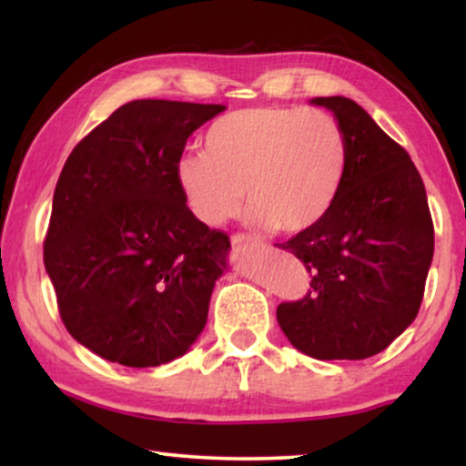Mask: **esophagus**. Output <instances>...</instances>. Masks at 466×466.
I'll list each match as a JSON object with an SVG mask.
<instances>
[{"mask_svg":"<svg viewBox=\"0 0 466 466\" xmlns=\"http://www.w3.org/2000/svg\"><path fill=\"white\" fill-rule=\"evenodd\" d=\"M231 241H233V246H238V248H260L263 246L260 244V239L252 238V235H244V233H235Z\"/></svg>","mask_w":466,"mask_h":466,"instance_id":"1","label":"esophagus"}]
</instances>
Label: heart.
I'll use <instances>...</instances> for the list:
<instances>
[{
	"label": "heart",
	"instance_id": "heart-1",
	"mask_svg": "<svg viewBox=\"0 0 466 466\" xmlns=\"http://www.w3.org/2000/svg\"><path fill=\"white\" fill-rule=\"evenodd\" d=\"M203 152L176 163L188 212L208 227L246 201L254 225L282 233L314 228L335 206L348 171V139L333 114L301 106H257L208 127Z\"/></svg>",
	"mask_w": 466,
	"mask_h": 466
}]
</instances>
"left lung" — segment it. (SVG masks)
<instances>
[{
    "label": "left lung",
    "mask_w": 466,
    "mask_h": 466,
    "mask_svg": "<svg viewBox=\"0 0 466 466\" xmlns=\"http://www.w3.org/2000/svg\"><path fill=\"white\" fill-rule=\"evenodd\" d=\"M348 139V171L330 212L282 250L309 271V290L278 305L299 352L318 360H362L416 320L435 250L426 188L403 146L348 97H316Z\"/></svg>",
    "instance_id": "1"
}]
</instances>
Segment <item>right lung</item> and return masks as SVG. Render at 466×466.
Here are the masks:
<instances>
[{
    "label": "right lung",
    "instance_id": "right-lung-1",
    "mask_svg": "<svg viewBox=\"0 0 466 466\" xmlns=\"http://www.w3.org/2000/svg\"><path fill=\"white\" fill-rule=\"evenodd\" d=\"M218 104L137 99L67 157L44 267L69 335L101 359L158 367L187 354L227 269L228 235L188 212L176 163Z\"/></svg>",
    "mask_w": 466,
    "mask_h": 466
}]
</instances>
